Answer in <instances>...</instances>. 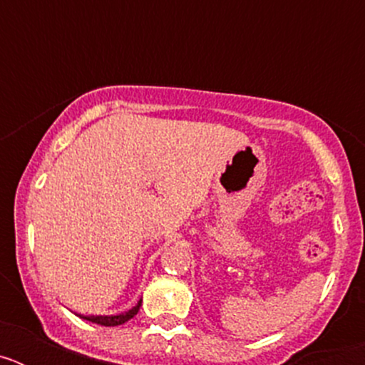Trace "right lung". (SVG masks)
I'll return each mask as SVG.
<instances>
[{
  "mask_svg": "<svg viewBox=\"0 0 365 365\" xmlns=\"http://www.w3.org/2000/svg\"><path fill=\"white\" fill-rule=\"evenodd\" d=\"M140 305H143V298L138 299L137 305L131 307L130 311H124V312H118V314H76L80 316L82 320L91 322V324H98V325H104V327H117V325L125 324L128 320H131L138 311H140Z\"/></svg>",
  "mask_w": 365,
  "mask_h": 365,
  "instance_id": "obj_1",
  "label": "right lung"
}]
</instances>
